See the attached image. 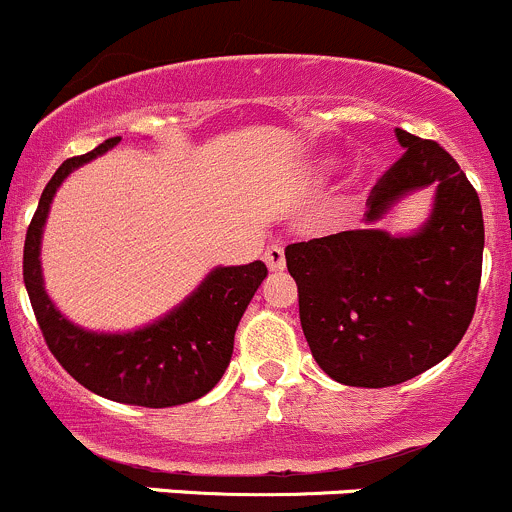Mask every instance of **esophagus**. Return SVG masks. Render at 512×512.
<instances>
[{"label": "esophagus", "instance_id": "34e87169", "mask_svg": "<svg viewBox=\"0 0 512 512\" xmlns=\"http://www.w3.org/2000/svg\"><path fill=\"white\" fill-rule=\"evenodd\" d=\"M263 261H266V266L271 268V271H283V268H286V251L278 244L268 246L266 254H263Z\"/></svg>", "mask_w": 512, "mask_h": 512}]
</instances>
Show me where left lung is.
<instances>
[{"instance_id":"8db88e82","label":"left lung","mask_w":512,"mask_h":512,"mask_svg":"<svg viewBox=\"0 0 512 512\" xmlns=\"http://www.w3.org/2000/svg\"><path fill=\"white\" fill-rule=\"evenodd\" d=\"M394 133L404 155L374 184L365 229L286 249L310 352L347 387H392L439 365L466 335L481 286L476 189L434 140ZM431 183L435 207L419 230L378 229L376 221L404 196Z\"/></svg>"}]
</instances>
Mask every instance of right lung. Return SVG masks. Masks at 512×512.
I'll return each mask as SVG.
<instances>
[{
  "instance_id": "1",
  "label": "right lung",
  "mask_w": 512,
  "mask_h": 512,
  "mask_svg": "<svg viewBox=\"0 0 512 512\" xmlns=\"http://www.w3.org/2000/svg\"><path fill=\"white\" fill-rule=\"evenodd\" d=\"M71 157L56 170L26 231L24 283L46 345L76 382L105 399L165 409L212 392L234 352V333L251 298L268 276L263 261L217 266L170 313L128 333H96L71 323L49 298L41 271V239L63 179L118 145Z\"/></svg>"
}]
</instances>
